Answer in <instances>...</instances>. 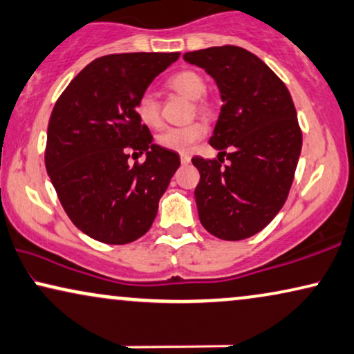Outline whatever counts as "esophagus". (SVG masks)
<instances>
[{
    "label": "esophagus",
    "mask_w": 354,
    "mask_h": 354,
    "mask_svg": "<svg viewBox=\"0 0 354 354\" xmlns=\"http://www.w3.org/2000/svg\"><path fill=\"white\" fill-rule=\"evenodd\" d=\"M190 156L188 154H180V162L183 164V166H187V164H190Z\"/></svg>",
    "instance_id": "1"
}]
</instances>
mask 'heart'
Masks as SVG:
<instances>
[{
	"mask_svg": "<svg viewBox=\"0 0 354 354\" xmlns=\"http://www.w3.org/2000/svg\"><path fill=\"white\" fill-rule=\"evenodd\" d=\"M166 86L169 89L176 91L177 94L195 100V109L201 113L211 115L213 113V104L211 100L205 99L206 93V81L205 77L195 70H182L174 73L172 76L167 77ZM135 112L138 120L143 125L149 128H158L162 123L160 118V107L159 100L153 93L146 91L138 97L135 104ZM206 135V125L203 122H192L183 127H172L164 130L158 136V145L160 148H166L176 153H188L196 141Z\"/></svg>",
	"mask_w": 354,
	"mask_h": 354,
	"instance_id": "1",
	"label": "heart"
}]
</instances>
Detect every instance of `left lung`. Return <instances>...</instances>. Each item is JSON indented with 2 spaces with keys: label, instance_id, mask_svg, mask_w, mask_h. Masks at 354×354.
<instances>
[{
  "label": "left lung",
  "instance_id": "1",
  "mask_svg": "<svg viewBox=\"0 0 354 354\" xmlns=\"http://www.w3.org/2000/svg\"><path fill=\"white\" fill-rule=\"evenodd\" d=\"M183 58L214 77L224 102L209 138L218 159H192L200 172V221L223 241H242L267 226L288 198L302 146L295 104L284 82L249 50L223 45Z\"/></svg>",
  "mask_w": 354,
  "mask_h": 354
}]
</instances>
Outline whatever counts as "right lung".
<instances>
[{
	"instance_id": "add662e5",
	"label": "right lung",
	"mask_w": 354,
	"mask_h": 354,
	"mask_svg": "<svg viewBox=\"0 0 354 354\" xmlns=\"http://www.w3.org/2000/svg\"><path fill=\"white\" fill-rule=\"evenodd\" d=\"M180 53H113L91 62L52 110L45 167L73 224L123 245L149 231L159 198L180 166L138 120V97ZM147 153L129 164V153Z\"/></svg>"
}]
</instances>
